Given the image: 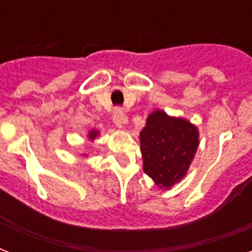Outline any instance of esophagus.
Returning <instances> with one entry per match:
<instances>
[{
    "mask_svg": "<svg viewBox=\"0 0 252 252\" xmlns=\"http://www.w3.org/2000/svg\"><path fill=\"white\" fill-rule=\"evenodd\" d=\"M112 120H114L115 126H119V128H123V126L128 122V119H126V115L123 114V111L120 108L115 110L114 115H112Z\"/></svg>",
    "mask_w": 252,
    "mask_h": 252,
    "instance_id": "34e87169",
    "label": "esophagus"
}]
</instances>
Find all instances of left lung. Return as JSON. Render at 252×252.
Masks as SVG:
<instances>
[{"mask_svg":"<svg viewBox=\"0 0 252 252\" xmlns=\"http://www.w3.org/2000/svg\"><path fill=\"white\" fill-rule=\"evenodd\" d=\"M144 171L159 188H170L186 174L199 145V132L184 119L154 111L140 133Z\"/></svg>","mask_w":252,"mask_h":252,"instance_id":"obj_1","label":"left lung"}]
</instances>
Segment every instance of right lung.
<instances>
[{
  "instance_id": "1",
  "label": "right lung",
  "mask_w": 252,
  "mask_h": 252,
  "mask_svg": "<svg viewBox=\"0 0 252 252\" xmlns=\"http://www.w3.org/2000/svg\"><path fill=\"white\" fill-rule=\"evenodd\" d=\"M96 136H98V132H96V130H91L90 133H89V138H91V140H94Z\"/></svg>"
}]
</instances>
